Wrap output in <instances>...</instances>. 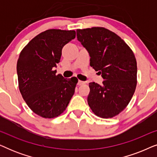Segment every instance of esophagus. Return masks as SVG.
Segmentation results:
<instances>
[{
  "mask_svg": "<svg viewBox=\"0 0 157 157\" xmlns=\"http://www.w3.org/2000/svg\"><path fill=\"white\" fill-rule=\"evenodd\" d=\"M85 81H78V85H79V86H81V85H83V84H85Z\"/></svg>",
  "mask_w": 157,
  "mask_h": 157,
  "instance_id": "obj_1",
  "label": "esophagus"
}]
</instances>
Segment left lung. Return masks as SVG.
I'll return each instance as SVG.
<instances>
[{
  "label": "left lung",
  "instance_id": "left-lung-1",
  "mask_svg": "<svg viewBox=\"0 0 157 157\" xmlns=\"http://www.w3.org/2000/svg\"><path fill=\"white\" fill-rule=\"evenodd\" d=\"M76 33L91 58L90 66L104 80L101 86L89 83V106L98 117H113L126 108L136 89L134 53L119 36L104 28L77 29Z\"/></svg>",
  "mask_w": 157,
  "mask_h": 157
}]
</instances>
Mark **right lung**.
Returning <instances> with one entry per match:
<instances>
[{"label": "right lung", "instance_id": "right-lung-1", "mask_svg": "<svg viewBox=\"0 0 157 157\" xmlns=\"http://www.w3.org/2000/svg\"><path fill=\"white\" fill-rule=\"evenodd\" d=\"M75 31L51 29L33 38L19 56L17 62L19 89L34 113L54 118L65 111L74 94L78 79L56 75L62 48L75 38Z\"/></svg>", "mask_w": 157, "mask_h": 157}]
</instances>
